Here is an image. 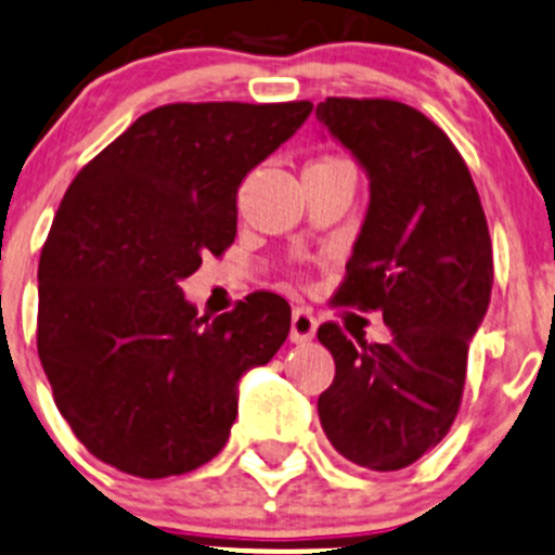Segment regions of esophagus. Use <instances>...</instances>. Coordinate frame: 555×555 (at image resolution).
I'll list each match as a JSON object with an SVG mask.
<instances>
[{
    "instance_id": "1",
    "label": "esophagus",
    "mask_w": 555,
    "mask_h": 555,
    "mask_svg": "<svg viewBox=\"0 0 555 555\" xmlns=\"http://www.w3.org/2000/svg\"><path fill=\"white\" fill-rule=\"evenodd\" d=\"M317 317H313L308 308H295L293 311V326H289V337H293V343H308L313 340V335H317Z\"/></svg>"
}]
</instances>
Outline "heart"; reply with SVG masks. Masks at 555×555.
<instances>
[{
    "mask_svg": "<svg viewBox=\"0 0 555 555\" xmlns=\"http://www.w3.org/2000/svg\"><path fill=\"white\" fill-rule=\"evenodd\" d=\"M332 162H343V159H335V156H324V159L311 162V165H332Z\"/></svg>",
    "mask_w": 555,
    "mask_h": 555,
    "instance_id": "heart-1",
    "label": "heart"
}]
</instances>
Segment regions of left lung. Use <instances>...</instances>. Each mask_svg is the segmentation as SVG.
Masks as SVG:
<instances>
[{"label":"left lung","mask_w":555,"mask_h":555,"mask_svg":"<svg viewBox=\"0 0 555 555\" xmlns=\"http://www.w3.org/2000/svg\"><path fill=\"white\" fill-rule=\"evenodd\" d=\"M324 121L370 172V209L332 306L380 311L393 337L319 326L335 380L319 396L332 447L370 470L417 463L452 428L468 346L492 297V238L468 165L439 125L388 98H326Z\"/></svg>","instance_id":"1"}]
</instances>
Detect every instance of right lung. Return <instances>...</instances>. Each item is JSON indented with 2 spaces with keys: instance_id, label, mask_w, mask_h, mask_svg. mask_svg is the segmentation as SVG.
I'll return each instance as SVG.
<instances>
[{
  "instance_id": "obj_1",
  "label": "right lung",
  "mask_w": 555,
  "mask_h": 555,
  "mask_svg": "<svg viewBox=\"0 0 555 555\" xmlns=\"http://www.w3.org/2000/svg\"><path fill=\"white\" fill-rule=\"evenodd\" d=\"M313 111L170 103L132 121L68 185L39 258L37 348L74 436L140 478L196 470L225 447L236 383L287 340L284 297L209 322L180 279L236 238L244 175Z\"/></svg>"
}]
</instances>
